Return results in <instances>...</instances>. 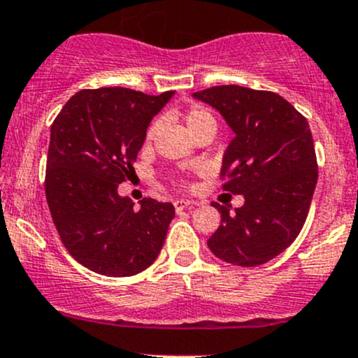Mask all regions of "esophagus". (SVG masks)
<instances>
[{
	"mask_svg": "<svg viewBox=\"0 0 358 358\" xmlns=\"http://www.w3.org/2000/svg\"><path fill=\"white\" fill-rule=\"evenodd\" d=\"M194 206L192 201H185V199H176L175 201V209L176 213L183 211V209H190Z\"/></svg>",
	"mask_w": 358,
	"mask_h": 358,
	"instance_id": "esophagus-1",
	"label": "esophagus"
}]
</instances>
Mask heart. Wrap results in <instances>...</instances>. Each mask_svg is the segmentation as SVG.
<instances>
[{
	"label": "heart",
	"mask_w": 358,
	"mask_h": 358,
	"mask_svg": "<svg viewBox=\"0 0 358 358\" xmlns=\"http://www.w3.org/2000/svg\"><path fill=\"white\" fill-rule=\"evenodd\" d=\"M185 124L187 128H189V131L196 133L197 129H201L202 126L206 124H215V119H213V115L209 114L208 110L201 109V107H192L189 112L185 114ZM154 129H156V126H149V129H147V135L145 138L150 140L154 136Z\"/></svg>",
	"instance_id": "heart-1"
}]
</instances>
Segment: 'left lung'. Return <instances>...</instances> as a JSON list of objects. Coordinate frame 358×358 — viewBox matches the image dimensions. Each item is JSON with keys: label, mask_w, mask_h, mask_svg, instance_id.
I'll return each mask as SVG.
<instances>
[{"label": "left lung", "mask_w": 358, "mask_h": 358, "mask_svg": "<svg viewBox=\"0 0 358 358\" xmlns=\"http://www.w3.org/2000/svg\"><path fill=\"white\" fill-rule=\"evenodd\" d=\"M192 96L215 107L232 128L236 136L223 154V190L244 196L234 215L213 202L222 225L208 248L232 265H263L294 243L308 216L317 185L308 121L273 92L225 85Z\"/></svg>", "instance_id": "left-lung-1"}]
</instances>
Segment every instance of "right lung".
Returning <instances> with one entry per match:
<instances>
[{
    "instance_id": "1",
    "label": "right lung",
    "mask_w": 358,
    "mask_h": 358,
    "mask_svg": "<svg viewBox=\"0 0 358 358\" xmlns=\"http://www.w3.org/2000/svg\"><path fill=\"white\" fill-rule=\"evenodd\" d=\"M173 93L81 90L53 121L46 201L64 246L92 272L136 275L161 252L175 206L143 197L135 209L117 187L135 173L149 122Z\"/></svg>"
}]
</instances>
